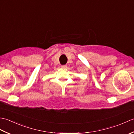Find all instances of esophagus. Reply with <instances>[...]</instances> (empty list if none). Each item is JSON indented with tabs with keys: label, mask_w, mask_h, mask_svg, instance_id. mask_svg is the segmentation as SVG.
I'll list each match as a JSON object with an SVG mask.
<instances>
[{
	"label": "esophagus",
	"mask_w": 134,
	"mask_h": 134,
	"mask_svg": "<svg viewBox=\"0 0 134 134\" xmlns=\"http://www.w3.org/2000/svg\"><path fill=\"white\" fill-rule=\"evenodd\" d=\"M61 67L62 68V69H65V68H67V65H61Z\"/></svg>",
	"instance_id": "34e87169"
}]
</instances>
